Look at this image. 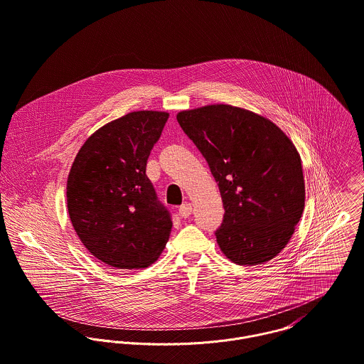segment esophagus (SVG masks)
<instances>
[{"label": "esophagus", "instance_id": "1", "mask_svg": "<svg viewBox=\"0 0 364 364\" xmlns=\"http://www.w3.org/2000/svg\"><path fill=\"white\" fill-rule=\"evenodd\" d=\"M179 215L182 218H189L192 215V203H183L181 208H179Z\"/></svg>", "mask_w": 364, "mask_h": 364}]
</instances>
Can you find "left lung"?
<instances>
[{"label":"left lung","instance_id":"obj_1","mask_svg":"<svg viewBox=\"0 0 364 364\" xmlns=\"http://www.w3.org/2000/svg\"><path fill=\"white\" fill-rule=\"evenodd\" d=\"M176 120L209 164L223 200L216 230L223 254L258 265L291 240L305 206L299 152L268 119L229 105L178 113Z\"/></svg>","mask_w":364,"mask_h":364}]
</instances>
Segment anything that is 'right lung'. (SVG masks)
Instances as JSON below:
<instances>
[{"mask_svg":"<svg viewBox=\"0 0 364 364\" xmlns=\"http://www.w3.org/2000/svg\"><path fill=\"white\" fill-rule=\"evenodd\" d=\"M169 114L132 112L93 132L79 149L66 186L70 222L97 259L145 268L165 248L172 220L145 175Z\"/></svg>","mask_w":364,"mask_h":364,"instance_id":"add662e5","label":"right lung"}]
</instances>
